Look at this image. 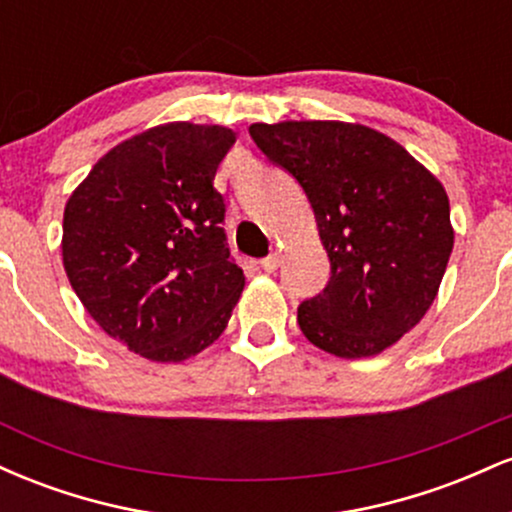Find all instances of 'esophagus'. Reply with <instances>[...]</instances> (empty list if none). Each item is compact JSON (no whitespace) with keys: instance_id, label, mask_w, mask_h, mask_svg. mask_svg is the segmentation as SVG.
I'll use <instances>...</instances> for the list:
<instances>
[{"instance_id":"obj_1","label":"esophagus","mask_w":512,"mask_h":512,"mask_svg":"<svg viewBox=\"0 0 512 512\" xmlns=\"http://www.w3.org/2000/svg\"><path fill=\"white\" fill-rule=\"evenodd\" d=\"M279 255H276V252H272V255H267L264 257V260H260V267L264 269V272H274L276 267H279Z\"/></svg>"}]
</instances>
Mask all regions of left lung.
<instances>
[{"mask_svg": "<svg viewBox=\"0 0 512 512\" xmlns=\"http://www.w3.org/2000/svg\"><path fill=\"white\" fill-rule=\"evenodd\" d=\"M250 137L303 187L330 257L327 286L298 308L308 342L339 358L399 342L436 301L455 243L440 180L354 122H255Z\"/></svg>", "mask_w": 512, "mask_h": 512, "instance_id": "1", "label": "left lung"}]
</instances>
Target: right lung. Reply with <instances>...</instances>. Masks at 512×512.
I'll return each mask as SVG.
<instances>
[{
  "label": "right lung",
  "instance_id": "obj_1",
  "mask_svg": "<svg viewBox=\"0 0 512 512\" xmlns=\"http://www.w3.org/2000/svg\"><path fill=\"white\" fill-rule=\"evenodd\" d=\"M221 125L168 122L110 149L64 207L69 284L105 334L156 363L214 344L243 293L214 175Z\"/></svg>",
  "mask_w": 512,
  "mask_h": 512
}]
</instances>
